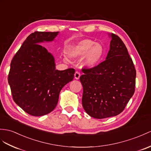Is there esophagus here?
<instances>
[{
  "instance_id": "esophagus-1",
  "label": "esophagus",
  "mask_w": 151,
  "mask_h": 151,
  "mask_svg": "<svg viewBox=\"0 0 151 151\" xmlns=\"http://www.w3.org/2000/svg\"><path fill=\"white\" fill-rule=\"evenodd\" d=\"M80 76H81V73L80 72H79L78 71H76L74 73V77H75V79H79L80 78Z\"/></svg>"
}]
</instances>
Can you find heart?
Segmentation results:
<instances>
[{
  "mask_svg": "<svg viewBox=\"0 0 151 151\" xmlns=\"http://www.w3.org/2000/svg\"><path fill=\"white\" fill-rule=\"evenodd\" d=\"M104 53V48L101 44L95 43L90 39H84L72 48L70 56L72 58H82L85 55L83 64L88 67L93 68L100 63Z\"/></svg>",
  "mask_w": 151,
  "mask_h": 151,
  "instance_id": "heart-1",
  "label": "heart"
}]
</instances>
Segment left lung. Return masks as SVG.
Instances as JSON below:
<instances>
[{
	"label": "left lung",
	"instance_id": "obj_1",
	"mask_svg": "<svg viewBox=\"0 0 151 151\" xmlns=\"http://www.w3.org/2000/svg\"><path fill=\"white\" fill-rule=\"evenodd\" d=\"M106 60L93 68L83 67L79 80L83 88L84 109L95 119L123 111L135 91L136 70L125 44L111 34Z\"/></svg>",
	"mask_w": 151,
	"mask_h": 151
}]
</instances>
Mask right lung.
Instances as JSON below:
<instances>
[{"label":"right lung","instance_id":"obj_1","mask_svg":"<svg viewBox=\"0 0 151 151\" xmlns=\"http://www.w3.org/2000/svg\"><path fill=\"white\" fill-rule=\"evenodd\" d=\"M58 34L31 33L11 62L8 83L13 101L32 116H43L52 111L62 88L74 77L73 68L56 70L53 56L40 44L52 41Z\"/></svg>","mask_w":151,"mask_h":151}]
</instances>
